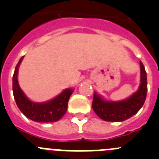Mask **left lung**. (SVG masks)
<instances>
[{
  "label": "left lung",
  "instance_id": "obj_1",
  "mask_svg": "<svg viewBox=\"0 0 159 159\" xmlns=\"http://www.w3.org/2000/svg\"><path fill=\"white\" fill-rule=\"evenodd\" d=\"M141 84L138 92L130 98L120 102L103 100L94 93L92 108L97 116L104 121L122 122L134 116L144 104L147 93V72L143 63L140 61Z\"/></svg>",
  "mask_w": 159,
  "mask_h": 159
}]
</instances>
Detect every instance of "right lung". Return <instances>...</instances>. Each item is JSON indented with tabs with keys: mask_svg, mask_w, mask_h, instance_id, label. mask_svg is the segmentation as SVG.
<instances>
[{
	"mask_svg": "<svg viewBox=\"0 0 159 159\" xmlns=\"http://www.w3.org/2000/svg\"><path fill=\"white\" fill-rule=\"evenodd\" d=\"M24 57L20 59L12 76V91L14 99L20 111L28 119L37 123H53L58 121L67 111V102L72 94V89H66L55 99L43 103L32 102L20 88L17 80L19 66Z\"/></svg>",
	"mask_w": 159,
	"mask_h": 159,
	"instance_id": "obj_1",
	"label": "right lung"
}]
</instances>
